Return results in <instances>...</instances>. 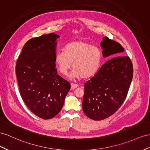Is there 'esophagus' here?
<instances>
[{
  "mask_svg": "<svg viewBox=\"0 0 150 150\" xmlns=\"http://www.w3.org/2000/svg\"><path fill=\"white\" fill-rule=\"evenodd\" d=\"M71 90H74L75 88H78V87L79 86V85H78V84H74V83H72L71 84Z\"/></svg>",
  "mask_w": 150,
  "mask_h": 150,
  "instance_id": "1",
  "label": "esophagus"
}]
</instances>
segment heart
Returning a JSON list of instances; mask_svg holds the SVG:
<instances>
[{
    "label": "heart",
    "mask_w": 150,
    "mask_h": 150,
    "mask_svg": "<svg viewBox=\"0 0 150 150\" xmlns=\"http://www.w3.org/2000/svg\"><path fill=\"white\" fill-rule=\"evenodd\" d=\"M64 52H59L55 57V64L60 73L67 76L71 68L72 76L86 79L94 76L98 71L101 52L98 47L91 45L83 40H76L69 43Z\"/></svg>",
    "instance_id": "heart-1"
}]
</instances>
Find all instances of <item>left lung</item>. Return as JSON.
<instances>
[{
    "instance_id": "obj_1",
    "label": "left lung",
    "mask_w": 150,
    "mask_h": 150,
    "mask_svg": "<svg viewBox=\"0 0 150 150\" xmlns=\"http://www.w3.org/2000/svg\"><path fill=\"white\" fill-rule=\"evenodd\" d=\"M100 45L103 57L112 58L84 83L83 98L84 113L95 120L108 118L121 107L133 76V66L129 57L119 55L124 52L119 43L105 36Z\"/></svg>"
}]
</instances>
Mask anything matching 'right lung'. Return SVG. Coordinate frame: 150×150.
<instances>
[{
	"label": "right lung",
	"mask_w": 150,
	"mask_h": 150,
	"mask_svg": "<svg viewBox=\"0 0 150 150\" xmlns=\"http://www.w3.org/2000/svg\"><path fill=\"white\" fill-rule=\"evenodd\" d=\"M59 36L45 34L28 40L16 65L19 93L28 109L43 119H50L61 110L71 88L57 74L55 57Z\"/></svg>",
	"instance_id": "right-lung-1"
}]
</instances>
